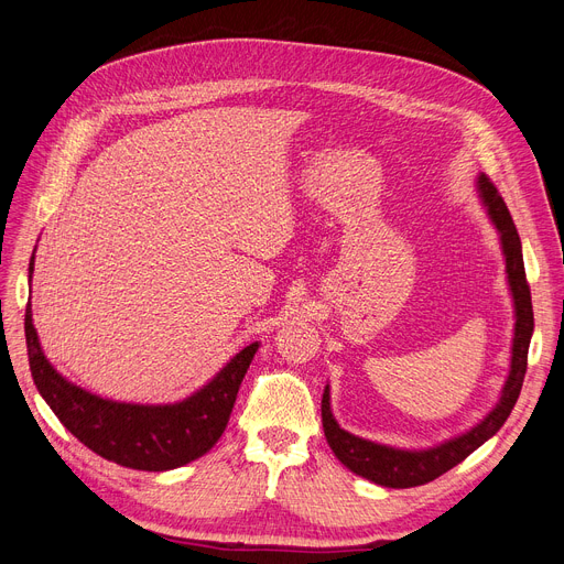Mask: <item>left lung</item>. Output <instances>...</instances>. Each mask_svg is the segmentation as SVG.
Here are the masks:
<instances>
[{
	"instance_id": "1",
	"label": "left lung",
	"mask_w": 564,
	"mask_h": 564,
	"mask_svg": "<svg viewBox=\"0 0 564 564\" xmlns=\"http://www.w3.org/2000/svg\"><path fill=\"white\" fill-rule=\"evenodd\" d=\"M477 191H479L481 204L487 206L491 223L500 234L507 284H509V291H512V301H514L517 324H514L509 377L505 381L500 401L494 411L487 413L485 420L475 424L473 429H468L466 434L454 436L436 447H426V449H399V447L381 445V443H373V441L344 432L330 411V388L326 386L324 399H321V422H324L326 441L335 452V457L348 470L373 481V485L390 487V489H409V487L426 485V481L441 477L449 468L462 464L468 454H473L481 443H487L498 432V429L505 424V420L509 417V413H512L517 399L521 394V386L528 369V346L534 330L521 238L500 193L496 191V185L489 181L487 174L477 176Z\"/></svg>"
}]
</instances>
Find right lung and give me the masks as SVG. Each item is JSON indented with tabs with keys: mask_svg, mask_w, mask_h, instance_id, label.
Masks as SVG:
<instances>
[{
	"mask_svg": "<svg viewBox=\"0 0 564 564\" xmlns=\"http://www.w3.org/2000/svg\"><path fill=\"white\" fill-rule=\"evenodd\" d=\"M32 273L34 257L30 282ZM24 337L32 379L68 432L107 462L151 473L191 464L218 443L259 348V341L246 346L204 388L183 401L151 406L102 399L66 381L41 351L30 303L24 310Z\"/></svg>",
	"mask_w": 564,
	"mask_h": 564,
	"instance_id": "add662e5",
	"label": "right lung"
}]
</instances>
